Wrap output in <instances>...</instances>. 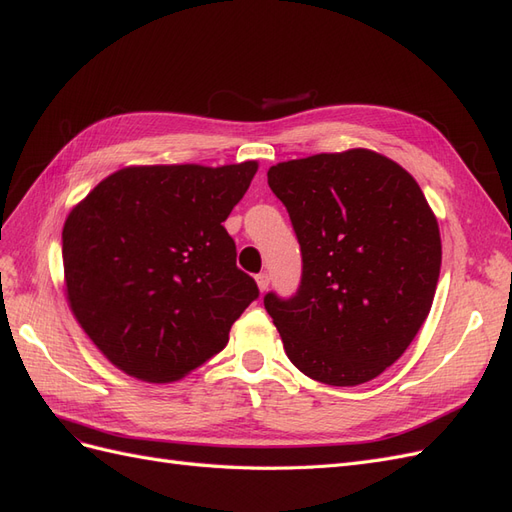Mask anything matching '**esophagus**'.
Returning <instances> with one entry per match:
<instances>
[{
	"instance_id": "34e87169",
	"label": "esophagus",
	"mask_w": 512,
	"mask_h": 512,
	"mask_svg": "<svg viewBox=\"0 0 512 512\" xmlns=\"http://www.w3.org/2000/svg\"><path fill=\"white\" fill-rule=\"evenodd\" d=\"M257 287H259V291H266L270 287V274L268 272L257 274Z\"/></svg>"
}]
</instances>
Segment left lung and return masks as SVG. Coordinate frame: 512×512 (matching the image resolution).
Masks as SVG:
<instances>
[{"instance_id":"8db88e82","label":"left lung","mask_w":512,"mask_h":512,"mask_svg":"<svg viewBox=\"0 0 512 512\" xmlns=\"http://www.w3.org/2000/svg\"><path fill=\"white\" fill-rule=\"evenodd\" d=\"M302 253L291 298H264L287 358L328 386H358L397 362L431 311L442 266L437 218L418 182L371 150L270 167Z\"/></svg>"}]
</instances>
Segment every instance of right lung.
Masks as SVG:
<instances>
[{"mask_svg":"<svg viewBox=\"0 0 512 512\" xmlns=\"http://www.w3.org/2000/svg\"><path fill=\"white\" fill-rule=\"evenodd\" d=\"M257 173L240 165L124 167L68 214L66 296L102 354L143 382L201 367L259 289L223 223Z\"/></svg>","mask_w":512,"mask_h":512,"instance_id":"right-lung-1","label":"right lung"}]
</instances>
